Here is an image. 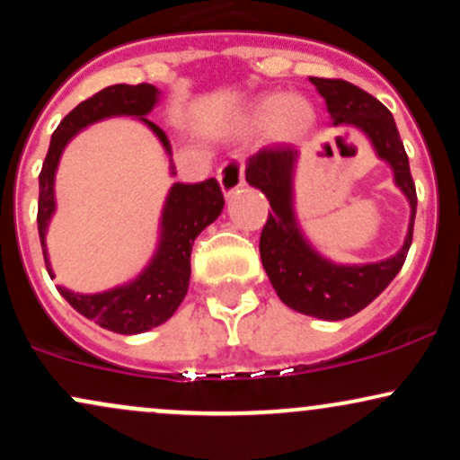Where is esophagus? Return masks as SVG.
<instances>
[{"instance_id": "34e87169", "label": "esophagus", "mask_w": 460, "mask_h": 460, "mask_svg": "<svg viewBox=\"0 0 460 460\" xmlns=\"http://www.w3.org/2000/svg\"><path fill=\"white\" fill-rule=\"evenodd\" d=\"M218 181L223 192L229 197L237 188L244 186V160L240 155H231L223 166L218 168Z\"/></svg>"}]
</instances>
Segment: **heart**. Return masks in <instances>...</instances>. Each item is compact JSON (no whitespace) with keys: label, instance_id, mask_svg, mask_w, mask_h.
<instances>
[{"label":"heart","instance_id":"obj_1","mask_svg":"<svg viewBox=\"0 0 460 460\" xmlns=\"http://www.w3.org/2000/svg\"><path fill=\"white\" fill-rule=\"evenodd\" d=\"M255 120L260 125H272V131L279 138L289 140L309 128L314 120V110L296 94H288V97L274 94L257 103Z\"/></svg>","mask_w":460,"mask_h":460}]
</instances>
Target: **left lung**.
<instances>
[{
	"label": "left lung",
	"mask_w": 460,
	"mask_h": 460,
	"mask_svg": "<svg viewBox=\"0 0 460 460\" xmlns=\"http://www.w3.org/2000/svg\"><path fill=\"white\" fill-rule=\"evenodd\" d=\"M311 84L324 97L332 123L355 125L372 140L378 157L394 168L395 183L411 203L409 234L394 257L366 266H335L305 242L294 218L292 175L296 149L288 145L263 146L248 160L246 181L270 200L260 252L263 270L279 298L298 314L320 320H344L366 309L404 266L413 242L417 192L392 112L376 97L344 79L311 77Z\"/></svg>",
	"instance_id": "8db88e82"
}]
</instances>
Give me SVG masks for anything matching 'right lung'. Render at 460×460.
Returning a JSON list of instances; mask_svg holds the SVG:
<instances>
[{
    "instance_id": "right-lung-1",
    "label": "right lung",
    "mask_w": 460,
    "mask_h": 460,
    "mask_svg": "<svg viewBox=\"0 0 460 460\" xmlns=\"http://www.w3.org/2000/svg\"><path fill=\"white\" fill-rule=\"evenodd\" d=\"M157 103V88L151 84H116L99 91L77 108H73L65 119L60 120L54 136H51L49 151L43 162V171L39 175V235L43 246L45 266L49 277H54L47 260L45 234L51 214L56 209L54 200V177L58 160L65 151L66 142L84 129L86 125L102 120L105 116H140L160 138L164 149L171 153V142L166 134L145 119L153 105ZM225 208L223 190L216 179H205L199 183H175L168 194L162 214V240L155 257L145 272L134 283L123 288L110 289L103 294H73L65 288L58 292L68 300L73 309L79 311L84 318L93 320L102 329H108L120 335H136L160 326L175 314L190 285V255L197 235L208 225L218 218Z\"/></svg>"
}]
</instances>
